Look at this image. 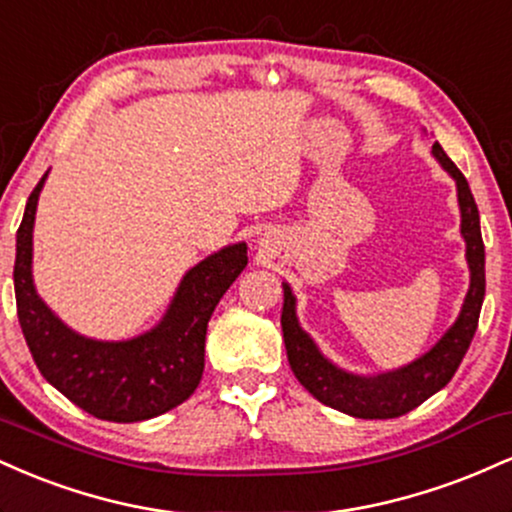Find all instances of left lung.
Listing matches in <instances>:
<instances>
[{"instance_id":"left-lung-1","label":"left lung","mask_w":512,"mask_h":512,"mask_svg":"<svg viewBox=\"0 0 512 512\" xmlns=\"http://www.w3.org/2000/svg\"><path fill=\"white\" fill-rule=\"evenodd\" d=\"M434 158L458 186L460 203V232L467 244V263H470V290H467L465 304H462L458 321L450 326L443 338L431 347L429 352L414 359L412 364L402 369L388 371L378 376H357L350 371H342L330 359L321 354L316 342L304 333L297 321V299L287 282H282L285 290V304H282V338H285L287 362H290L294 376L311 395L323 405L340 410L357 419H395L412 412L431 395L448 386L455 376L458 366L470 350V342L477 333L479 311H482L486 275H484V242L479 230V210L474 196L455 162L448 158L441 143L431 148Z\"/></svg>"}]
</instances>
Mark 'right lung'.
Wrapping results in <instances>:
<instances>
[{"instance_id": "1", "label": "right lung", "mask_w": 512, "mask_h": 512, "mask_svg": "<svg viewBox=\"0 0 512 512\" xmlns=\"http://www.w3.org/2000/svg\"><path fill=\"white\" fill-rule=\"evenodd\" d=\"M42 174L16 232L14 290L23 338L40 374L74 405L105 422H143L194 393L203 376L206 330L220 297L249 263L246 244H232L203 258L179 282L170 309L148 333L102 342L64 326L33 285V225Z\"/></svg>"}]
</instances>
